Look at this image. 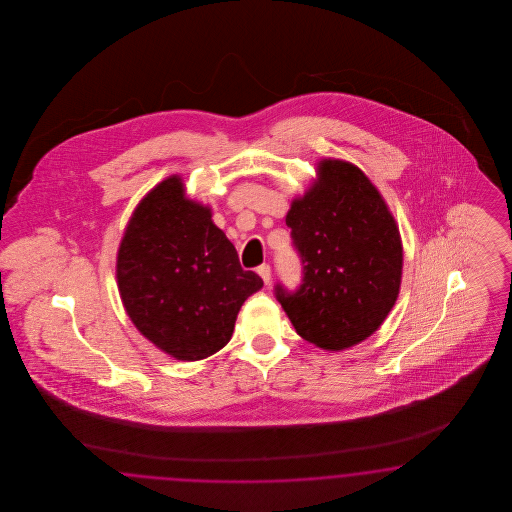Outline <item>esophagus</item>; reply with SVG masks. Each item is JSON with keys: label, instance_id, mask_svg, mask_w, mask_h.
<instances>
[{"label": "esophagus", "instance_id": "esophagus-1", "mask_svg": "<svg viewBox=\"0 0 512 512\" xmlns=\"http://www.w3.org/2000/svg\"><path fill=\"white\" fill-rule=\"evenodd\" d=\"M257 274L263 278L264 285H270V279H272V270H270V264H261L257 268Z\"/></svg>", "mask_w": 512, "mask_h": 512}]
</instances>
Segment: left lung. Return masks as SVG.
<instances>
[{"label": "left lung", "mask_w": 512, "mask_h": 512, "mask_svg": "<svg viewBox=\"0 0 512 512\" xmlns=\"http://www.w3.org/2000/svg\"><path fill=\"white\" fill-rule=\"evenodd\" d=\"M319 178L285 217L302 263L295 291L276 298L296 332L321 349L366 340L387 319L402 281V240L368 176L340 159L319 163Z\"/></svg>", "instance_id": "obj_1"}]
</instances>
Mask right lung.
Returning <instances> with one entry per match:
<instances>
[{"instance_id": "right-lung-1", "label": "right lung", "mask_w": 512, "mask_h": 512, "mask_svg": "<svg viewBox=\"0 0 512 512\" xmlns=\"http://www.w3.org/2000/svg\"><path fill=\"white\" fill-rule=\"evenodd\" d=\"M125 311L144 338L178 360L225 347L263 279L244 270L210 208L187 201L180 176L155 186L127 223L116 264Z\"/></svg>"}]
</instances>
